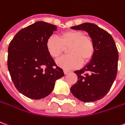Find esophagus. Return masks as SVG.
Instances as JSON below:
<instances>
[{"instance_id":"esophagus-1","label":"esophagus","mask_w":125,"mask_h":125,"mask_svg":"<svg viewBox=\"0 0 125 125\" xmlns=\"http://www.w3.org/2000/svg\"><path fill=\"white\" fill-rule=\"evenodd\" d=\"M63 72H64V74H68L69 72H70V71H69V70H63Z\"/></svg>"}]
</instances>
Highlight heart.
Returning <instances> with one entry per match:
<instances>
[{
    "label": "heart",
    "instance_id": "heart-1",
    "mask_svg": "<svg viewBox=\"0 0 125 125\" xmlns=\"http://www.w3.org/2000/svg\"><path fill=\"white\" fill-rule=\"evenodd\" d=\"M68 47L69 55L57 60V66L64 70L78 68L82 62L87 63L93 57L95 47L93 41L83 32L78 30H68L62 33L60 39L51 36L46 41V49L51 57L56 59Z\"/></svg>",
    "mask_w": 125,
    "mask_h": 125
}]
</instances>
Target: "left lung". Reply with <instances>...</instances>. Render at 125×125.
<instances>
[{
  "label": "left lung",
  "mask_w": 125,
  "mask_h": 125,
  "mask_svg": "<svg viewBox=\"0 0 125 125\" xmlns=\"http://www.w3.org/2000/svg\"><path fill=\"white\" fill-rule=\"evenodd\" d=\"M88 33L93 41V57L80 70L75 71L77 83L70 88L75 97L83 102H96L108 93L116 79L118 53L114 39L108 32L91 23L71 27ZM87 71L85 75L82 73Z\"/></svg>",
  "instance_id": "obj_1"
}]
</instances>
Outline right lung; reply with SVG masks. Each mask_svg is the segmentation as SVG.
<instances>
[{"mask_svg": "<svg viewBox=\"0 0 125 125\" xmlns=\"http://www.w3.org/2000/svg\"><path fill=\"white\" fill-rule=\"evenodd\" d=\"M57 26L42 21L21 30L8 48V69L15 86L30 99L50 94L55 81L64 76L46 49V41ZM44 67L45 68L44 69Z\"/></svg>", "mask_w": 125, "mask_h": 125, "instance_id": "obj_1", "label": "right lung"}]
</instances>
